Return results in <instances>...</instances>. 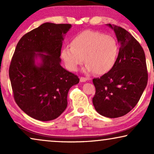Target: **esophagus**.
<instances>
[{
  "label": "esophagus",
  "mask_w": 154,
  "mask_h": 154,
  "mask_svg": "<svg viewBox=\"0 0 154 154\" xmlns=\"http://www.w3.org/2000/svg\"><path fill=\"white\" fill-rule=\"evenodd\" d=\"M88 80V78H85V77H81L80 78V81L81 82H86Z\"/></svg>",
  "instance_id": "obj_1"
}]
</instances>
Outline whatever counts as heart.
I'll return each mask as SVG.
<instances>
[{"label": "heart", "instance_id": "b5f03b06", "mask_svg": "<svg viewBox=\"0 0 154 154\" xmlns=\"http://www.w3.org/2000/svg\"><path fill=\"white\" fill-rule=\"evenodd\" d=\"M119 54V44L114 37L86 30L75 35L71 39V45L63 47L61 57L69 71H77L85 57V72L104 74L113 68Z\"/></svg>", "mask_w": 154, "mask_h": 154}]
</instances>
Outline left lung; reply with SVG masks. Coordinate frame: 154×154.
<instances>
[{
  "label": "left lung",
  "instance_id": "1",
  "mask_svg": "<svg viewBox=\"0 0 154 154\" xmlns=\"http://www.w3.org/2000/svg\"><path fill=\"white\" fill-rule=\"evenodd\" d=\"M120 43L119 54L112 69L92 80L95 110L105 117L114 119L129 113L146 87L148 81L146 57L140 43L121 26H112Z\"/></svg>",
  "mask_w": 154,
  "mask_h": 154
}]
</instances>
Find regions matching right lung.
<instances>
[{"mask_svg": "<svg viewBox=\"0 0 154 154\" xmlns=\"http://www.w3.org/2000/svg\"><path fill=\"white\" fill-rule=\"evenodd\" d=\"M71 27L44 23L23 35L16 46L9 68L14 99L33 119L48 121L60 116L67 106L69 89L79 83L76 75L60 65L63 36ZM38 56L39 65L35 64Z\"/></svg>", "mask_w": 154, "mask_h": 154, "instance_id": "1", "label": "right lung"}]
</instances>
